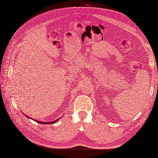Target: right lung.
I'll return each instance as SVG.
<instances>
[{
	"label": "right lung",
	"mask_w": 158,
	"mask_h": 158,
	"mask_svg": "<svg viewBox=\"0 0 158 158\" xmlns=\"http://www.w3.org/2000/svg\"><path fill=\"white\" fill-rule=\"evenodd\" d=\"M26 117H27L28 119H30V117H28L27 115H25ZM31 119H32V120H34V121H35L36 122H37V123H41V124H52V123H56L57 122H58V121L59 120V119H56V120H54V121H52V122H39V121H36V119H32V118H31Z\"/></svg>",
	"instance_id": "right-lung-1"
}]
</instances>
